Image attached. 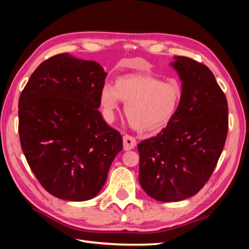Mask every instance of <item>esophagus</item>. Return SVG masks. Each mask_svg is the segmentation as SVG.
<instances>
[{
	"label": "esophagus",
	"instance_id": "obj_1",
	"mask_svg": "<svg viewBox=\"0 0 249 249\" xmlns=\"http://www.w3.org/2000/svg\"><path fill=\"white\" fill-rule=\"evenodd\" d=\"M136 139H135L131 135H124V149L130 150L136 146Z\"/></svg>",
	"mask_w": 249,
	"mask_h": 249
}]
</instances>
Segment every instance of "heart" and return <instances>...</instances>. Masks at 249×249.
Listing matches in <instances>:
<instances>
[{"label": "heart", "instance_id": "1", "mask_svg": "<svg viewBox=\"0 0 249 249\" xmlns=\"http://www.w3.org/2000/svg\"><path fill=\"white\" fill-rule=\"evenodd\" d=\"M182 90L177 83L161 82L148 76H124L113 87L105 84L100 103L104 116L114 118L119 101L125 104L124 115L134 130L152 134L163 130L178 109Z\"/></svg>", "mask_w": 249, "mask_h": 249}]
</instances>
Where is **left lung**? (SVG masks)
Instances as JSON below:
<instances>
[{"instance_id":"8db88e82","label":"left lung","mask_w":249,"mask_h":249,"mask_svg":"<svg viewBox=\"0 0 249 249\" xmlns=\"http://www.w3.org/2000/svg\"><path fill=\"white\" fill-rule=\"evenodd\" d=\"M170 64L182 80L178 109L157 136L138 144L142 189L165 202L189 198L205 186L229 130L228 101L213 72L183 56Z\"/></svg>"}]
</instances>
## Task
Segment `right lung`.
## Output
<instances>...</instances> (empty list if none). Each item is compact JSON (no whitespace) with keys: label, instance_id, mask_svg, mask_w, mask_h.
I'll list each match as a JSON object with an SVG mask.
<instances>
[{"label":"right lung","instance_id":"obj_1","mask_svg":"<svg viewBox=\"0 0 249 249\" xmlns=\"http://www.w3.org/2000/svg\"><path fill=\"white\" fill-rule=\"evenodd\" d=\"M107 72L66 53L43 61L18 101L22 153L50 194L71 201L96 196L123 149V137L101 112Z\"/></svg>","mask_w":249,"mask_h":249}]
</instances>
